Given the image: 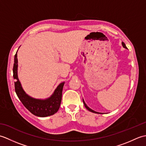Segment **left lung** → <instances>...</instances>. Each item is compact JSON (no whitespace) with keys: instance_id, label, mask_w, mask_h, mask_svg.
Returning <instances> with one entry per match:
<instances>
[{"instance_id":"8db88e82","label":"left lung","mask_w":146,"mask_h":146,"mask_svg":"<svg viewBox=\"0 0 146 146\" xmlns=\"http://www.w3.org/2000/svg\"><path fill=\"white\" fill-rule=\"evenodd\" d=\"M122 46H123V48H127V47H126V46H125V43L124 42H122ZM83 104H84V105H85V107L87 108V109L89 110V111H92V112H93V113H98V112H97V111H94V110H92L91 108H90L87 105H86V104L85 103V102H84V100H83Z\"/></svg>"}]
</instances>
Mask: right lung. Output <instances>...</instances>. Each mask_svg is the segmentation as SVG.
<instances>
[{"label":"right lung","mask_w":146,"mask_h":146,"mask_svg":"<svg viewBox=\"0 0 146 146\" xmlns=\"http://www.w3.org/2000/svg\"><path fill=\"white\" fill-rule=\"evenodd\" d=\"M17 52L14 56V63L13 66V76L15 80V91L18 98L21 101L27 110L36 116L44 117L52 115L56 113L60 108L62 91L64 82L60 83L55 90L54 94L50 98L46 100H38L30 97L27 95L22 88L21 83L17 76Z\"/></svg>","instance_id":"right-lung-1"}]
</instances>
